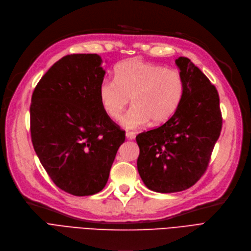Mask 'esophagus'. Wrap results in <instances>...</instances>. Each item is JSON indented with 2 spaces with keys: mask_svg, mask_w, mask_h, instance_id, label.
Here are the masks:
<instances>
[{
  "mask_svg": "<svg viewBox=\"0 0 251 251\" xmlns=\"http://www.w3.org/2000/svg\"><path fill=\"white\" fill-rule=\"evenodd\" d=\"M126 138L129 139V140H134V139L136 138V134H135L134 132H126Z\"/></svg>",
  "mask_w": 251,
  "mask_h": 251,
  "instance_id": "esophagus-1",
  "label": "esophagus"
}]
</instances>
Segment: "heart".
Segmentation results:
<instances>
[{"label":"heart","instance_id":"heart-1","mask_svg":"<svg viewBox=\"0 0 251 251\" xmlns=\"http://www.w3.org/2000/svg\"><path fill=\"white\" fill-rule=\"evenodd\" d=\"M185 91L182 74L175 68L141 60H127L115 68V78H104L99 87L104 110L119 119L132 98L133 107L123 117L128 128L162 125L175 114Z\"/></svg>","mask_w":251,"mask_h":251}]
</instances>
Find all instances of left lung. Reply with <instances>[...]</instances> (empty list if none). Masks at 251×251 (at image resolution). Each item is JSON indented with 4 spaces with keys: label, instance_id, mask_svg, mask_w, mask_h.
I'll list each match as a JSON object with an SVG mask.
<instances>
[{
    "label": "left lung",
    "instance_id": "1",
    "mask_svg": "<svg viewBox=\"0 0 251 251\" xmlns=\"http://www.w3.org/2000/svg\"><path fill=\"white\" fill-rule=\"evenodd\" d=\"M176 63L185 81L176 111L160 126L136 137L141 178L160 193L180 192L200 180L223 126L216 87L190 59L180 57Z\"/></svg>",
    "mask_w": 251,
    "mask_h": 251
}]
</instances>
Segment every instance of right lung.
Instances as JSON below:
<instances>
[{
	"instance_id": "right-lung-1",
	"label": "right lung",
	"mask_w": 251,
	"mask_h": 251,
	"mask_svg": "<svg viewBox=\"0 0 251 251\" xmlns=\"http://www.w3.org/2000/svg\"><path fill=\"white\" fill-rule=\"evenodd\" d=\"M101 63L97 54L66 55L43 75L31 96L34 151L54 184L75 196L105 187L126 140L100 101Z\"/></svg>"
}]
</instances>
